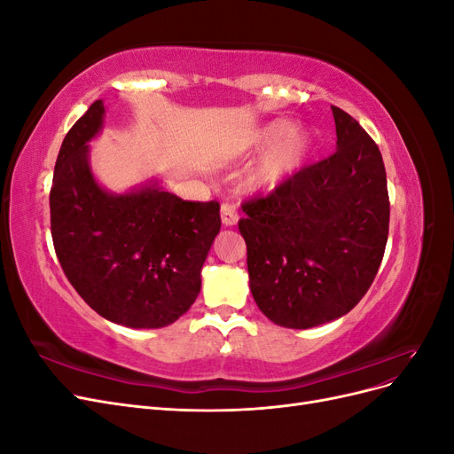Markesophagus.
Here are the masks:
<instances>
[{
  "label": "esophagus",
  "mask_w": 454,
  "mask_h": 454,
  "mask_svg": "<svg viewBox=\"0 0 454 454\" xmlns=\"http://www.w3.org/2000/svg\"><path fill=\"white\" fill-rule=\"evenodd\" d=\"M222 222L223 225L231 227V225H237L239 222V210H237V204L235 202H223L222 204Z\"/></svg>",
  "instance_id": "esophagus-1"
}]
</instances>
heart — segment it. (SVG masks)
Wrapping results in <instances>:
<instances>
[{
  "instance_id": "obj_1",
  "label": "heart",
  "mask_w": 454,
  "mask_h": 454,
  "mask_svg": "<svg viewBox=\"0 0 454 454\" xmlns=\"http://www.w3.org/2000/svg\"><path fill=\"white\" fill-rule=\"evenodd\" d=\"M310 134L303 129H287L286 121H272L252 134L250 145L257 151L269 149L252 174L255 187L278 185L292 174L310 149Z\"/></svg>"
}]
</instances>
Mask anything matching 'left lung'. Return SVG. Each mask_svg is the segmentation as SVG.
<instances>
[{
	"mask_svg": "<svg viewBox=\"0 0 454 454\" xmlns=\"http://www.w3.org/2000/svg\"><path fill=\"white\" fill-rule=\"evenodd\" d=\"M337 151L242 202L250 290L282 327L340 318L373 284L388 240L387 170L373 138L332 106Z\"/></svg>",
	"mask_w": 454,
	"mask_h": 454,
	"instance_id": "left-lung-1",
	"label": "left lung"
}]
</instances>
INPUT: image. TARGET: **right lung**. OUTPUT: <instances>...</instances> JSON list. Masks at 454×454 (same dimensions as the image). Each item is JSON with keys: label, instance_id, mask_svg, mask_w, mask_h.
I'll list each match as a JSON object with an SVG mask.
<instances>
[{"label": "right lung", "instance_id": "1", "mask_svg": "<svg viewBox=\"0 0 454 454\" xmlns=\"http://www.w3.org/2000/svg\"><path fill=\"white\" fill-rule=\"evenodd\" d=\"M102 115L96 100L62 142L49 195L54 252L75 292L106 320L164 327L200 292V269L222 227L219 202H189L159 187L106 193L87 160Z\"/></svg>", "mask_w": 454, "mask_h": 454}]
</instances>
